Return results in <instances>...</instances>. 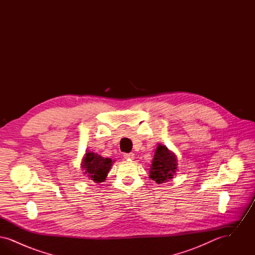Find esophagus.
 <instances>
[{
    "label": "esophagus",
    "mask_w": 255,
    "mask_h": 255,
    "mask_svg": "<svg viewBox=\"0 0 255 255\" xmlns=\"http://www.w3.org/2000/svg\"><path fill=\"white\" fill-rule=\"evenodd\" d=\"M123 158H125V159H133L134 158V155H133V153H125L123 155Z\"/></svg>",
    "instance_id": "1"
}]
</instances>
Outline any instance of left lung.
Wrapping results in <instances>:
<instances>
[{"label": "left lung", "mask_w": 255, "mask_h": 255, "mask_svg": "<svg viewBox=\"0 0 255 255\" xmlns=\"http://www.w3.org/2000/svg\"><path fill=\"white\" fill-rule=\"evenodd\" d=\"M178 170L177 157L165 145L158 144L149 171V177L157 183L173 179Z\"/></svg>", "instance_id": "left-lung-1"}]
</instances>
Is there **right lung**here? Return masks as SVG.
<instances>
[{
  "instance_id": "right-lung-1",
  "label": "right lung",
  "mask_w": 255,
  "mask_h": 255,
  "mask_svg": "<svg viewBox=\"0 0 255 255\" xmlns=\"http://www.w3.org/2000/svg\"><path fill=\"white\" fill-rule=\"evenodd\" d=\"M113 162L111 158H103L94 152H86L81 167L89 180L99 183L105 181Z\"/></svg>"
}]
</instances>
